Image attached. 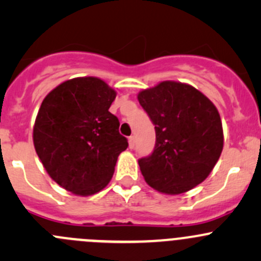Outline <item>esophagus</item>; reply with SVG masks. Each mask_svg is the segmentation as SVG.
<instances>
[{
	"label": "esophagus",
	"instance_id": "34e87169",
	"mask_svg": "<svg viewBox=\"0 0 261 261\" xmlns=\"http://www.w3.org/2000/svg\"><path fill=\"white\" fill-rule=\"evenodd\" d=\"M128 147H130V149H134V147H135V136H130V138H128Z\"/></svg>",
	"mask_w": 261,
	"mask_h": 261
}]
</instances>
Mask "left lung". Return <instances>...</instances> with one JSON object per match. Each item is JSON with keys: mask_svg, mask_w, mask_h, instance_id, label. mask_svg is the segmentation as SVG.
<instances>
[{"mask_svg": "<svg viewBox=\"0 0 261 261\" xmlns=\"http://www.w3.org/2000/svg\"><path fill=\"white\" fill-rule=\"evenodd\" d=\"M155 125L154 151L139 159L146 183L165 194H180L202 183L223 147V130L215 105L189 84L160 82L138 94Z\"/></svg>", "mask_w": 261, "mask_h": 261, "instance_id": "left-lung-1", "label": "left lung"}]
</instances>
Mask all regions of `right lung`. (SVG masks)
<instances>
[{"mask_svg":"<svg viewBox=\"0 0 261 261\" xmlns=\"http://www.w3.org/2000/svg\"><path fill=\"white\" fill-rule=\"evenodd\" d=\"M116 91L96 77H80L55 87L44 98L33 140L53 180L77 196L102 191L117 158L128 146L109 111Z\"/></svg>","mask_w":261,"mask_h":261,"instance_id":"right-lung-1","label":"right lung"}]
</instances>
